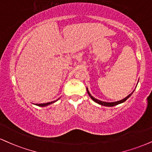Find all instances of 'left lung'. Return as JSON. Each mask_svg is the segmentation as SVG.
Returning <instances> with one entry per match:
<instances>
[{
	"label": "left lung",
	"mask_w": 152,
	"mask_h": 152,
	"mask_svg": "<svg viewBox=\"0 0 152 152\" xmlns=\"http://www.w3.org/2000/svg\"><path fill=\"white\" fill-rule=\"evenodd\" d=\"M87 92H88V94L89 95V96H90L91 98V99L94 100V101L96 102V103L100 104V105H101L108 106V107H113V106L117 105H118V104H120V103H124V102H125L126 100L128 99L129 97H130V96H132V94H133V92H134V91H133L132 93H131V94H129V96H127V97H126V98H124V99H122V100H119V101H117V102H112V103H107V102H103V101H101V100H99L96 99V98H94V97L91 96L90 93H89V91H88V88H87Z\"/></svg>",
	"instance_id": "1"
}]
</instances>
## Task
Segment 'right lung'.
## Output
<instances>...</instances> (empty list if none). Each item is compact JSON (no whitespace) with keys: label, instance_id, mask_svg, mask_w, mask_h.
I'll list each match as a JSON object with an SVG mask.
<instances>
[{"label":"right lung","instance_id":"right-lung-1","mask_svg":"<svg viewBox=\"0 0 152 152\" xmlns=\"http://www.w3.org/2000/svg\"><path fill=\"white\" fill-rule=\"evenodd\" d=\"M56 100H54V101H52V102H49V103H40V104H35V105H38V106H41V107H43V106H47L48 105H50V104H52L53 103H54V102H56Z\"/></svg>","mask_w":152,"mask_h":152}]
</instances>
